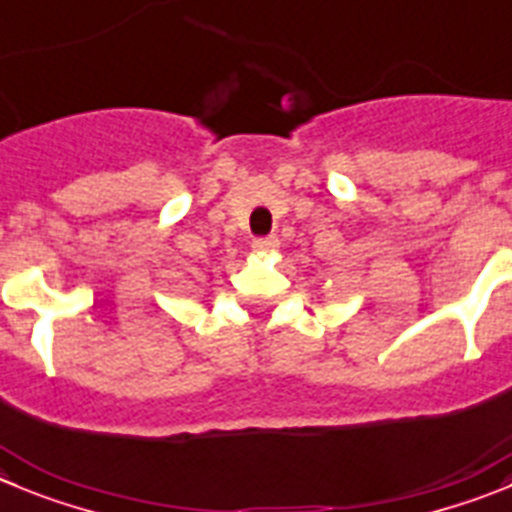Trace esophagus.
Returning a JSON list of instances; mask_svg holds the SVG:
<instances>
[{"label":"esophagus","instance_id":"34e87169","mask_svg":"<svg viewBox=\"0 0 512 512\" xmlns=\"http://www.w3.org/2000/svg\"><path fill=\"white\" fill-rule=\"evenodd\" d=\"M252 247H255V252H275L280 247V240L278 237H257Z\"/></svg>","mask_w":512,"mask_h":512}]
</instances>
